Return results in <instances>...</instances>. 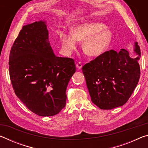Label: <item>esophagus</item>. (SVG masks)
<instances>
[{
  "label": "esophagus",
  "mask_w": 148,
  "mask_h": 148,
  "mask_svg": "<svg viewBox=\"0 0 148 148\" xmlns=\"http://www.w3.org/2000/svg\"><path fill=\"white\" fill-rule=\"evenodd\" d=\"M76 67H77V68L78 69H81L82 68V64L80 62H79L78 63H77Z\"/></svg>",
  "instance_id": "34e87169"
}]
</instances>
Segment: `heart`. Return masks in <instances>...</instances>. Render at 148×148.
I'll return each instance as SVG.
<instances>
[{"instance_id": "1", "label": "heart", "mask_w": 148, "mask_h": 148, "mask_svg": "<svg viewBox=\"0 0 148 148\" xmlns=\"http://www.w3.org/2000/svg\"><path fill=\"white\" fill-rule=\"evenodd\" d=\"M71 34H60L61 51L66 56L76 49L77 41L83 42L82 50L87 56L99 57L106 51L113 38L111 31L101 23L76 24L71 29Z\"/></svg>"}]
</instances>
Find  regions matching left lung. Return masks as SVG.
Wrapping results in <instances>:
<instances>
[{"label":"left lung","instance_id":"8db88e82","mask_svg":"<svg viewBox=\"0 0 148 148\" xmlns=\"http://www.w3.org/2000/svg\"><path fill=\"white\" fill-rule=\"evenodd\" d=\"M135 58L125 49L110 50L82 67L87 89L93 103L102 110L125 104L139 81L140 49L134 42Z\"/></svg>","mask_w":148,"mask_h":148}]
</instances>
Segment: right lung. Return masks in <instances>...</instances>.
<instances>
[{
  "mask_svg": "<svg viewBox=\"0 0 148 148\" xmlns=\"http://www.w3.org/2000/svg\"><path fill=\"white\" fill-rule=\"evenodd\" d=\"M45 21L23 26L12 46L9 71L14 92L40 116L59 114L66 105V91L76 72L74 59L57 57L50 46Z\"/></svg>",
  "mask_w": 148,
  "mask_h": 148,
  "instance_id": "1",
  "label": "right lung"
}]
</instances>
